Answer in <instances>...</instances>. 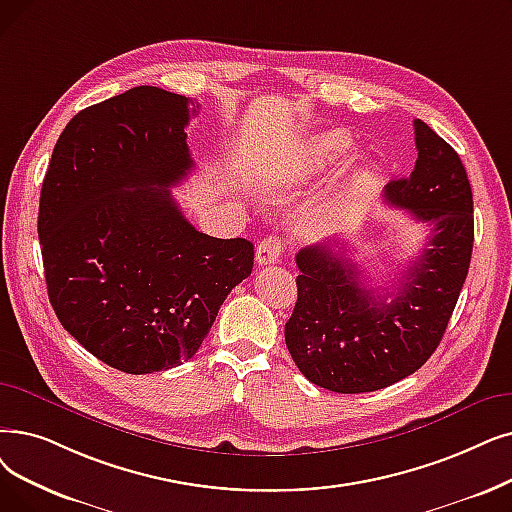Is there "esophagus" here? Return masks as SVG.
I'll return each instance as SVG.
<instances>
[{
	"mask_svg": "<svg viewBox=\"0 0 512 512\" xmlns=\"http://www.w3.org/2000/svg\"><path fill=\"white\" fill-rule=\"evenodd\" d=\"M282 253H284V242L278 236H268L257 244L255 259L259 265H268V263H276Z\"/></svg>",
	"mask_w": 512,
	"mask_h": 512,
	"instance_id": "obj_1",
	"label": "esophagus"
}]
</instances>
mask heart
I'll return each instance as SVG.
<instances>
[{"instance_id": "b5f03b06", "label": "heart", "mask_w": 512, "mask_h": 512, "mask_svg": "<svg viewBox=\"0 0 512 512\" xmlns=\"http://www.w3.org/2000/svg\"><path fill=\"white\" fill-rule=\"evenodd\" d=\"M353 150V140L345 131H328L311 138L297 157L299 175H320L341 165Z\"/></svg>"}]
</instances>
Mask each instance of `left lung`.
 <instances>
[{
  "label": "left lung",
  "instance_id": "left-lung-1",
  "mask_svg": "<svg viewBox=\"0 0 512 512\" xmlns=\"http://www.w3.org/2000/svg\"><path fill=\"white\" fill-rule=\"evenodd\" d=\"M414 140V171L387 184L385 201L433 232L393 293L366 286L355 263L335 249L339 240L297 253V303L284 339L305 379L328 391L368 393L416 372L443 339L469 274V177L458 152L425 121H414Z\"/></svg>",
  "mask_w": 512,
  "mask_h": 512
}]
</instances>
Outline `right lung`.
<instances>
[{
	"label": "right lung",
	"mask_w": 512,
	"mask_h": 512,
	"mask_svg": "<svg viewBox=\"0 0 512 512\" xmlns=\"http://www.w3.org/2000/svg\"><path fill=\"white\" fill-rule=\"evenodd\" d=\"M196 108L152 85L87 106L43 177L50 303L64 330L127 374L190 360L253 270V242L198 232L167 190L194 167L184 129Z\"/></svg>",
	"instance_id": "obj_1"
}]
</instances>
